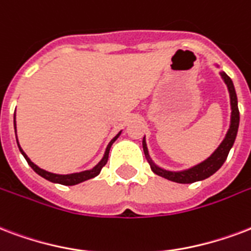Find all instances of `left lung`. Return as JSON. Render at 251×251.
Returning <instances> with one entry per match:
<instances>
[{
  "label": "left lung",
  "instance_id": "obj_1",
  "mask_svg": "<svg viewBox=\"0 0 251 251\" xmlns=\"http://www.w3.org/2000/svg\"><path fill=\"white\" fill-rule=\"evenodd\" d=\"M222 79L225 80L229 94H230V104H231V120H230V128L226 133V137L221 143V146L218 147L217 150L214 151V153L209 157L208 160H205L199 165H196L193 168L188 169V171H182V172H169V171H164V169L156 167L152 161L150 160L151 168L156 175L168 178L171 181L180 182V184H192V182L201 181L205 180L216 173L218 169L221 168L222 164L225 163V160L227 159L229 151L234 144L235 137H237V132H238V126H240V111H238V103H237V94H235L234 84L231 82V79L227 75L221 71L220 73ZM143 150L144 153L148 157V151H147L146 140H143Z\"/></svg>",
  "mask_w": 251,
  "mask_h": 251
}]
</instances>
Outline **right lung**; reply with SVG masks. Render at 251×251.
I'll return each instance as SVG.
<instances>
[{
  "mask_svg": "<svg viewBox=\"0 0 251 251\" xmlns=\"http://www.w3.org/2000/svg\"><path fill=\"white\" fill-rule=\"evenodd\" d=\"M14 126H16V116H14ZM119 135H120V132H119L118 135H116V136H115L114 139L110 141V144H108L107 150H105L104 157L100 160V163L98 164L97 167H94V168L90 169V171H84V172H79V173H71V175H55V173H50V172H47V171H43V169H41L39 167H37L35 164L31 163V160H30L27 156H26L25 152L21 150V148H20V151H21V153L24 154V157L26 159L27 164H29L30 167L34 169V172L38 173L39 176H42L43 178H46V180H49V181L56 182V184H62V185H75V184H79V182L86 181V180H90V178L98 176V175L100 173L101 168H103L105 164H107L111 146H112V143H114V141L118 139ZM18 147H20V144H18Z\"/></svg>",
  "mask_w": 251,
  "mask_h": 251,
  "instance_id": "right-lung-1",
  "label": "right lung"
}]
</instances>
